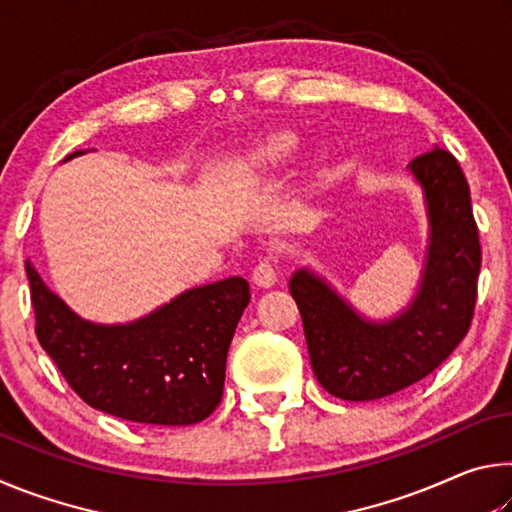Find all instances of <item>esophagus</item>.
Wrapping results in <instances>:
<instances>
[{
	"mask_svg": "<svg viewBox=\"0 0 512 512\" xmlns=\"http://www.w3.org/2000/svg\"><path fill=\"white\" fill-rule=\"evenodd\" d=\"M253 282L257 284L259 289H271L273 287V284L277 282V273H275L273 259H262V262L255 266Z\"/></svg>",
	"mask_w": 512,
	"mask_h": 512,
	"instance_id": "esophagus-1",
	"label": "esophagus"
}]
</instances>
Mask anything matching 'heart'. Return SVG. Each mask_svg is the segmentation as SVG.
<instances>
[{
  "instance_id": "obj_1",
  "label": "heart",
  "mask_w": 512,
  "mask_h": 512,
  "mask_svg": "<svg viewBox=\"0 0 512 512\" xmlns=\"http://www.w3.org/2000/svg\"><path fill=\"white\" fill-rule=\"evenodd\" d=\"M296 149L298 137L287 131L257 137L253 144L246 146V151L239 155L235 164H232V173L241 180L266 176V173L280 169L284 162H289Z\"/></svg>"
}]
</instances>
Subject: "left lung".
Returning a JSON list of instances; mask_svg holds the SVG:
<instances>
[{
	"instance_id": "1",
	"label": "left lung",
	"mask_w": 512,
	"mask_h": 512,
	"mask_svg": "<svg viewBox=\"0 0 512 512\" xmlns=\"http://www.w3.org/2000/svg\"><path fill=\"white\" fill-rule=\"evenodd\" d=\"M409 171L422 189L429 223L409 307L388 320H370L309 268H298L289 282L318 384L348 402L379 400L427 377L472 323L481 246L470 187L454 155L438 146L411 160Z\"/></svg>"
}]
</instances>
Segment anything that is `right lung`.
<instances>
[{
  "mask_svg": "<svg viewBox=\"0 0 512 512\" xmlns=\"http://www.w3.org/2000/svg\"><path fill=\"white\" fill-rule=\"evenodd\" d=\"M27 277L42 350L92 409L183 427L219 406L230 341L250 302L244 277L187 289L151 314L119 325L81 318L42 282L29 259Z\"/></svg>",
  "mask_w": 512,
  "mask_h": 512,
  "instance_id": "right-lung-1",
  "label": "right lung"
}]
</instances>
